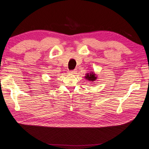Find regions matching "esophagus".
<instances>
[{"instance_id": "esophagus-1", "label": "esophagus", "mask_w": 149, "mask_h": 149, "mask_svg": "<svg viewBox=\"0 0 149 149\" xmlns=\"http://www.w3.org/2000/svg\"><path fill=\"white\" fill-rule=\"evenodd\" d=\"M77 72V69H74V70H69V74H76Z\"/></svg>"}]
</instances>
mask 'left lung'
<instances>
[{"label":"left lung","mask_w":149,"mask_h":149,"mask_svg":"<svg viewBox=\"0 0 149 149\" xmlns=\"http://www.w3.org/2000/svg\"><path fill=\"white\" fill-rule=\"evenodd\" d=\"M86 79L89 80H91V81H94V80L96 79L95 74L93 72L90 73V74L89 73H88V74H87V76H86Z\"/></svg>","instance_id":"left-lung-1"}]
</instances>
